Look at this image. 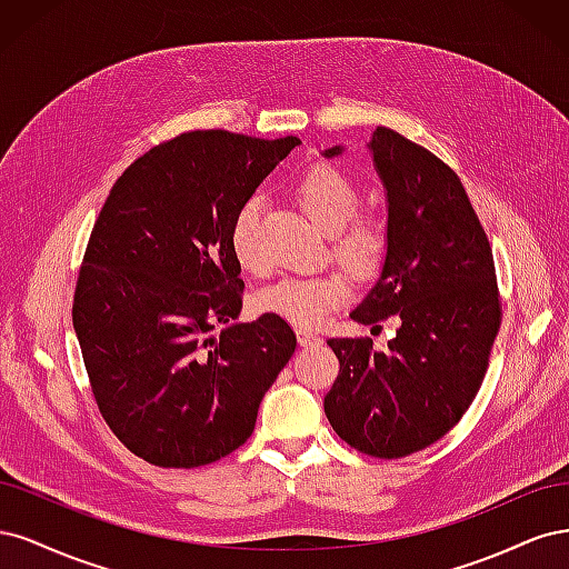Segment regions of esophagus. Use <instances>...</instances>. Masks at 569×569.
<instances>
[{"label":"esophagus","instance_id":"esophagus-1","mask_svg":"<svg viewBox=\"0 0 569 569\" xmlns=\"http://www.w3.org/2000/svg\"><path fill=\"white\" fill-rule=\"evenodd\" d=\"M298 342H300L302 347H307V345H319L321 338H319L315 331H307V328H298Z\"/></svg>","mask_w":569,"mask_h":569}]
</instances>
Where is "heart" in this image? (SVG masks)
I'll return each mask as SVG.
<instances>
[{
    "instance_id": "obj_1",
    "label": "heart",
    "mask_w": 569,
    "mask_h": 569,
    "mask_svg": "<svg viewBox=\"0 0 569 569\" xmlns=\"http://www.w3.org/2000/svg\"><path fill=\"white\" fill-rule=\"evenodd\" d=\"M302 210L331 233L336 258L352 269L366 271L380 264L388 233L373 214H355L361 203V191L355 179L331 162H315L292 181ZM260 196L246 198L236 208L229 224V246L236 262L248 271L264 267L258 243ZM350 281L338 271L296 273L264 288L258 307L296 326H319L331 311L350 298Z\"/></svg>"
}]
</instances>
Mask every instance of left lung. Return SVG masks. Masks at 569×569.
I'll list each match as a JSON object with an SVG mask.
<instances>
[{"mask_svg":"<svg viewBox=\"0 0 569 569\" xmlns=\"http://www.w3.org/2000/svg\"><path fill=\"white\" fill-rule=\"evenodd\" d=\"M369 149L388 191V254L350 317L363 326L392 317L399 328L385 352L371 338L328 340L340 373L323 411L352 449L388 461L435 445L463 418L487 373L501 300L489 238L458 174L388 127Z\"/></svg>","mask_w":569,"mask_h":569,"instance_id":"1","label":"left lung"}]
</instances>
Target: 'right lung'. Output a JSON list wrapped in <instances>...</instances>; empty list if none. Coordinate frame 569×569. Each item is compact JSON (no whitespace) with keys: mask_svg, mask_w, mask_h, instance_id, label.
<instances>
[{"mask_svg":"<svg viewBox=\"0 0 569 569\" xmlns=\"http://www.w3.org/2000/svg\"><path fill=\"white\" fill-rule=\"evenodd\" d=\"M298 143L187 132L137 158L106 198L72 328L103 420L143 461L198 468L246 445L296 352L277 315L236 323L243 279L229 224Z\"/></svg>","mask_w":569,"mask_h":569,"instance_id":"1","label":"right lung"}]
</instances>
